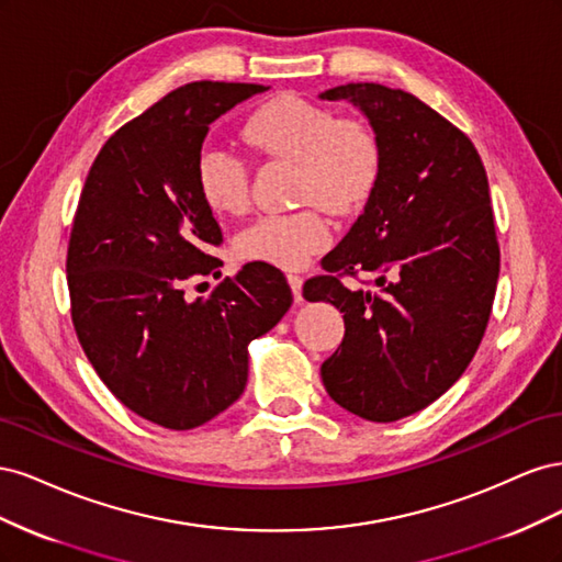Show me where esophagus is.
Returning a JSON list of instances; mask_svg holds the SVG:
<instances>
[{"mask_svg":"<svg viewBox=\"0 0 562 562\" xmlns=\"http://www.w3.org/2000/svg\"><path fill=\"white\" fill-rule=\"evenodd\" d=\"M288 283H291V291H293V297H295V302L300 304L302 302V277H297V274H288Z\"/></svg>","mask_w":562,"mask_h":562,"instance_id":"1","label":"esophagus"}]
</instances>
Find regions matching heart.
Returning <instances> with one entry per match:
<instances>
[{
	"instance_id": "1",
	"label": "heart",
	"mask_w": 562,
	"mask_h": 562,
	"mask_svg": "<svg viewBox=\"0 0 562 562\" xmlns=\"http://www.w3.org/2000/svg\"><path fill=\"white\" fill-rule=\"evenodd\" d=\"M244 140L265 155L297 164V201L333 215L361 209L380 180L382 149L375 133L293 93L255 112L244 126ZM196 190L215 215L241 213L248 201L244 159L227 149H203L196 159ZM328 239L326 223L312 211L262 215L239 234L236 252L250 262L297 269Z\"/></svg>"
}]
</instances>
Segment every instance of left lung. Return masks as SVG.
I'll return each mask as SVG.
<instances>
[{"label": "left lung", "mask_w": 562, "mask_h": 562, "mask_svg": "<svg viewBox=\"0 0 562 562\" xmlns=\"http://www.w3.org/2000/svg\"><path fill=\"white\" fill-rule=\"evenodd\" d=\"M375 133L382 171L363 213L310 279L304 300L345 312V339L321 366L328 396L370 422H396L440 398L479 349L499 279L483 161L467 135L413 93L345 83ZM370 270L380 292L338 277Z\"/></svg>", "instance_id": "8db88e82"}]
</instances>
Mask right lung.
Masks as SVG:
<instances>
[{
  "label": "right lung",
  "instance_id": "add662e5",
  "mask_svg": "<svg viewBox=\"0 0 562 562\" xmlns=\"http://www.w3.org/2000/svg\"><path fill=\"white\" fill-rule=\"evenodd\" d=\"M258 83L194 81L119 128L95 157L67 248L72 321L83 353L128 411L187 431L239 401L248 345L291 310L277 267L250 262L211 295L184 285L223 267L213 211L196 190L209 126Z\"/></svg>",
  "mask_w": 562,
  "mask_h": 562
}]
</instances>
